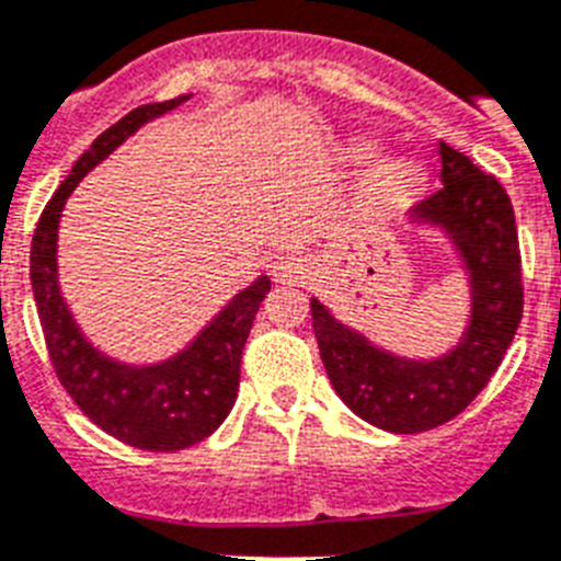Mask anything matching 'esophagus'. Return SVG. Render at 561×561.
<instances>
[{
    "instance_id": "esophagus-1",
    "label": "esophagus",
    "mask_w": 561,
    "mask_h": 561,
    "mask_svg": "<svg viewBox=\"0 0 561 561\" xmlns=\"http://www.w3.org/2000/svg\"><path fill=\"white\" fill-rule=\"evenodd\" d=\"M270 272L275 280H280V284H295V280L304 277V263H300V257H295V254H286V257H277V261L272 263Z\"/></svg>"
}]
</instances>
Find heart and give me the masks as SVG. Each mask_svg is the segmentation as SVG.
I'll list each match as a JSON object with an SVG mask.
<instances>
[{
    "instance_id": "obj_1",
    "label": "heart",
    "mask_w": 561,
    "mask_h": 561,
    "mask_svg": "<svg viewBox=\"0 0 561 561\" xmlns=\"http://www.w3.org/2000/svg\"><path fill=\"white\" fill-rule=\"evenodd\" d=\"M373 151V142H358V146H355V154H358L360 160H367ZM415 180H419V174H415V169L410 163H390L375 174V188H378V192L396 194L413 186Z\"/></svg>"
}]
</instances>
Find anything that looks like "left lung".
I'll return each instance as SVG.
<instances>
[{
    "mask_svg": "<svg viewBox=\"0 0 561 561\" xmlns=\"http://www.w3.org/2000/svg\"><path fill=\"white\" fill-rule=\"evenodd\" d=\"M438 154L442 188L410 208V224L442 229L467 272L470 318L450 353L404 358L381 350L312 298V330L337 398L387 433H424L456 419L499 369L525 304L511 197L447 142Z\"/></svg>",
    "mask_w": 561,
    "mask_h": 561,
    "instance_id": "8db88e82",
    "label": "left lung"
}]
</instances>
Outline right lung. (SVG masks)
Instances as JSON below:
<instances>
[{"mask_svg":"<svg viewBox=\"0 0 561 561\" xmlns=\"http://www.w3.org/2000/svg\"><path fill=\"white\" fill-rule=\"evenodd\" d=\"M188 96L140 105L100 134L54 192L31 243V286L59 383L96 427L151 453L186 450L224 424L238 398L243 344L272 280L261 275L252 286L240 289L178 355L146 367L119 364L82 335L65 304L57 275V231L65 201L88 171L103 163L140 125L163 117Z\"/></svg>","mask_w":561,"mask_h":561,"instance_id":"right-lung-1","label":"right lung"}]
</instances>
